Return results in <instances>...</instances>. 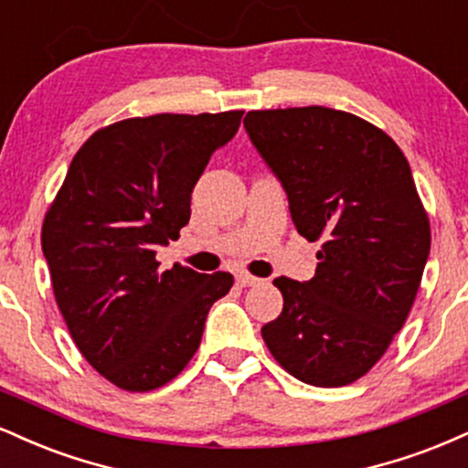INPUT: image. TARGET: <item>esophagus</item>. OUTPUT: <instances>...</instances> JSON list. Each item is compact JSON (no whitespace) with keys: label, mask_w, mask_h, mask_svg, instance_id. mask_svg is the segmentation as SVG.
<instances>
[{"label":"esophagus","mask_w":468,"mask_h":468,"mask_svg":"<svg viewBox=\"0 0 468 468\" xmlns=\"http://www.w3.org/2000/svg\"><path fill=\"white\" fill-rule=\"evenodd\" d=\"M260 282H261V279L252 277V275H249V272H239V275H238V286H241V288L255 286V283H260Z\"/></svg>","instance_id":"1"}]
</instances>
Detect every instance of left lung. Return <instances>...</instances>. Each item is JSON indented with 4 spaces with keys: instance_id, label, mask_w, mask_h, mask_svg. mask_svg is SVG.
<instances>
[{
    "instance_id": "left-lung-1",
    "label": "left lung",
    "mask_w": 468,
    "mask_h": 468,
    "mask_svg": "<svg viewBox=\"0 0 468 468\" xmlns=\"http://www.w3.org/2000/svg\"><path fill=\"white\" fill-rule=\"evenodd\" d=\"M244 127L299 235L321 241L310 282H272L283 310L261 336L302 383L350 385L405 325L431 249L410 163L383 130L330 107L255 110Z\"/></svg>"
}]
</instances>
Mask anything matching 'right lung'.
Segmentation results:
<instances>
[{
	"instance_id": "add662e5",
	"label": "right lung",
	"mask_w": 468,
	"mask_h": 468,
	"mask_svg": "<svg viewBox=\"0 0 468 468\" xmlns=\"http://www.w3.org/2000/svg\"><path fill=\"white\" fill-rule=\"evenodd\" d=\"M241 110L125 118L94 132L48 208L41 249L58 310L85 361L125 391L174 380L202 341L230 272L176 264L155 249L180 238L191 193Z\"/></svg>"
}]
</instances>
